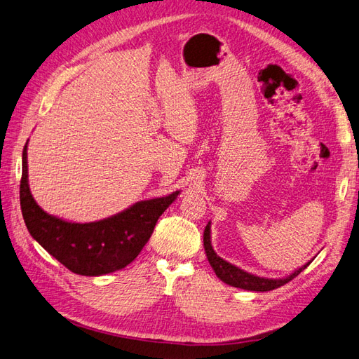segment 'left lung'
Segmentation results:
<instances>
[{
	"mask_svg": "<svg viewBox=\"0 0 359 359\" xmlns=\"http://www.w3.org/2000/svg\"><path fill=\"white\" fill-rule=\"evenodd\" d=\"M210 222L208 225L205 226V231H203V248H205V254L207 258L210 261V264L215 270V273L217 275V278L220 280H224L225 284L232 285V287H237V288H243V290H249V292H270V290H275L280 285H284L290 280L294 279L300 272H304V270L311 264V261H308L306 264H304L302 267H299L297 270L292 275H288L285 278H280V279H269V278H261V276H255L252 273L245 272V270L238 269L237 266L228 263L224 258H220L215 249L211 246V234H210Z\"/></svg>",
	"mask_w": 359,
	"mask_h": 359,
	"instance_id": "8db88e82",
	"label": "left lung"
}]
</instances>
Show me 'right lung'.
<instances>
[{
  "label": "right lung",
  "mask_w": 359,
  "mask_h": 359,
  "mask_svg": "<svg viewBox=\"0 0 359 359\" xmlns=\"http://www.w3.org/2000/svg\"><path fill=\"white\" fill-rule=\"evenodd\" d=\"M27 143L19 187L27 229L48 254L76 275L101 276L128 266L148 243L158 217L180 195L173 191L169 196L135 202L118 215L90 224L66 222L36 203L28 187Z\"/></svg>",
  "instance_id": "right-lung-1"
}]
</instances>
